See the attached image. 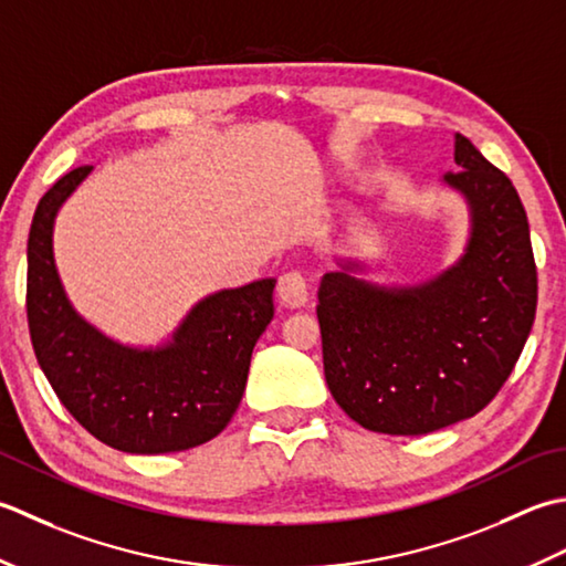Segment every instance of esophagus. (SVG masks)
<instances>
[{
    "mask_svg": "<svg viewBox=\"0 0 566 566\" xmlns=\"http://www.w3.org/2000/svg\"><path fill=\"white\" fill-rule=\"evenodd\" d=\"M281 303L287 307H303L307 303V279L300 271L281 273L279 285H275Z\"/></svg>",
    "mask_w": 566,
    "mask_h": 566,
    "instance_id": "obj_1",
    "label": "esophagus"
}]
</instances>
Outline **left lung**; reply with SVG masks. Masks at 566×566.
Segmentation results:
<instances>
[{"instance_id": "left-lung-1", "label": "left lung", "mask_w": 566, "mask_h": 566, "mask_svg": "<svg viewBox=\"0 0 566 566\" xmlns=\"http://www.w3.org/2000/svg\"><path fill=\"white\" fill-rule=\"evenodd\" d=\"M444 182L471 207L457 266L420 287L322 275L317 319L325 378L366 430L428 434L483 410L509 380L533 329L537 269L511 178L457 134Z\"/></svg>"}]
</instances>
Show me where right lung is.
Instances as JSON below:
<instances>
[{
	"mask_svg": "<svg viewBox=\"0 0 566 566\" xmlns=\"http://www.w3.org/2000/svg\"><path fill=\"white\" fill-rule=\"evenodd\" d=\"M92 166L43 195L29 232L31 344L57 400L119 452L166 454L210 442L237 412L253 344L273 319L275 279L207 295L160 349L107 339L67 303L53 263V219Z\"/></svg>",
	"mask_w": 566,
	"mask_h": 566,
	"instance_id": "right-lung-1",
	"label": "right lung"
}]
</instances>
